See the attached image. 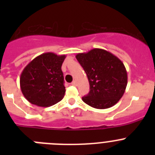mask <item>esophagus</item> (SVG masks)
Instances as JSON below:
<instances>
[{"label": "esophagus", "mask_w": 155, "mask_h": 155, "mask_svg": "<svg viewBox=\"0 0 155 155\" xmlns=\"http://www.w3.org/2000/svg\"><path fill=\"white\" fill-rule=\"evenodd\" d=\"M71 84H72V85H77V81H72V83H71Z\"/></svg>", "instance_id": "1"}]
</instances>
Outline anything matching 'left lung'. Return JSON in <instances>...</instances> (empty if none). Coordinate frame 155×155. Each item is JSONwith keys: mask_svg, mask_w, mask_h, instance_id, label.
<instances>
[{"mask_svg": "<svg viewBox=\"0 0 155 155\" xmlns=\"http://www.w3.org/2000/svg\"><path fill=\"white\" fill-rule=\"evenodd\" d=\"M78 60L87 74L89 93L82 100L98 109H108L119 102L125 92L127 73L124 63L110 52L95 48L78 53Z\"/></svg>", "mask_w": 155, "mask_h": 155, "instance_id": "8db88e82", "label": "left lung"}]
</instances>
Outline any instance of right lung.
Returning <instances> with one entry per match:
<instances>
[{
  "label": "right lung",
  "mask_w": 155,
  "mask_h": 155,
  "mask_svg": "<svg viewBox=\"0 0 155 155\" xmlns=\"http://www.w3.org/2000/svg\"><path fill=\"white\" fill-rule=\"evenodd\" d=\"M65 58V55L45 53L24 68L20 77V87L30 103L48 107L63 99L65 87L61 66Z\"/></svg>",
  "instance_id": "obj_1"
}]
</instances>
